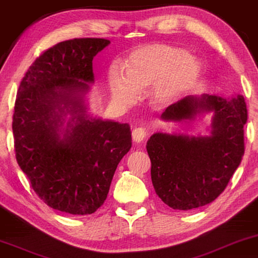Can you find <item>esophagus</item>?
Here are the masks:
<instances>
[{"label":"esophagus","mask_w":258,"mask_h":258,"mask_svg":"<svg viewBox=\"0 0 258 258\" xmlns=\"http://www.w3.org/2000/svg\"><path fill=\"white\" fill-rule=\"evenodd\" d=\"M146 137V130L143 127H136L132 132V138L135 143H142Z\"/></svg>","instance_id":"esophagus-1"}]
</instances>
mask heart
<instances>
[{
	"label": "heart",
	"mask_w": 258,
	"mask_h": 258,
	"mask_svg": "<svg viewBox=\"0 0 258 258\" xmlns=\"http://www.w3.org/2000/svg\"><path fill=\"white\" fill-rule=\"evenodd\" d=\"M121 67L108 73L112 94L121 104L130 105L139 92L149 88V99L156 107H166L178 100L197 80L201 64L180 48L150 44L130 55Z\"/></svg>",
	"instance_id": "b5f03b06"
}]
</instances>
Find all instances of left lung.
I'll return each mask as SVG.
<instances>
[{"mask_svg": "<svg viewBox=\"0 0 258 258\" xmlns=\"http://www.w3.org/2000/svg\"><path fill=\"white\" fill-rule=\"evenodd\" d=\"M212 114L210 135L157 132L147 140L156 194L174 210H192L224 191L244 154L248 111L243 95H187L161 114L166 122H190Z\"/></svg>", "mask_w": 258, "mask_h": 258, "instance_id": "left-lung-1", "label": "left lung"}]
</instances>
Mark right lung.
Listing matches in <instances>:
<instances>
[{"instance_id": "add662e5", "label": "right lung", "mask_w": 258, "mask_h": 258, "mask_svg": "<svg viewBox=\"0 0 258 258\" xmlns=\"http://www.w3.org/2000/svg\"><path fill=\"white\" fill-rule=\"evenodd\" d=\"M105 39L63 41L44 51L20 84L13 115L16 160L48 207L91 215L104 204L132 146L128 123L88 112L94 56Z\"/></svg>"}]
</instances>
